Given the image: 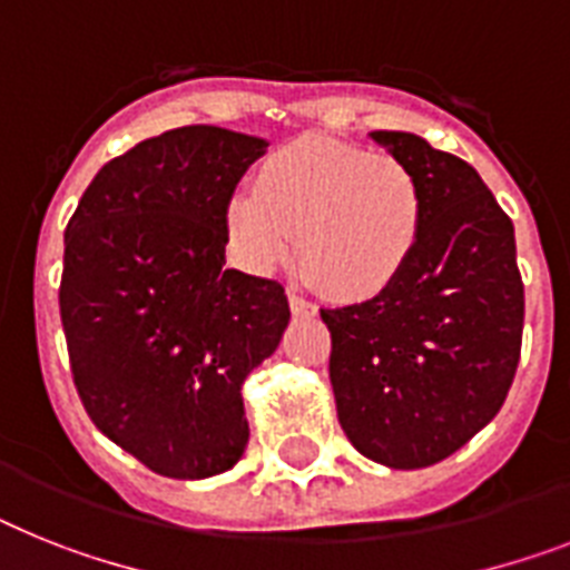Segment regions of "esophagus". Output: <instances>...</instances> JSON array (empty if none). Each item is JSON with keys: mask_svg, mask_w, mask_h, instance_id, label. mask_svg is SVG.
<instances>
[{"mask_svg": "<svg viewBox=\"0 0 570 570\" xmlns=\"http://www.w3.org/2000/svg\"><path fill=\"white\" fill-rule=\"evenodd\" d=\"M288 305L296 317H314V314H317V305L308 303V299H305L303 294H296V291H288Z\"/></svg>", "mask_w": 570, "mask_h": 570, "instance_id": "esophagus-1", "label": "esophagus"}]
</instances>
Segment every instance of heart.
I'll list each match as a JSON object with an SVG mask.
<instances>
[{"instance_id":"heart-1","label":"heart","mask_w":570,"mask_h":570,"mask_svg":"<svg viewBox=\"0 0 570 570\" xmlns=\"http://www.w3.org/2000/svg\"><path fill=\"white\" fill-rule=\"evenodd\" d=\"M420 177L393 154L308 136L258 166L253 191L227 204L229 247L247 271L299 265L328 296L370 303L411 265L422 233Z\"/></svg>"}]
</instances>
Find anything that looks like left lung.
<instances>
[{
  "instance_id": "obj_1",
  "label": "left lung",
  "mask_w": 570,
  "mask_h": 570,
  "mask_svg": "<svg viewBox=\"0 0 570 570\" xmlns=\"http://www.w3.org/2000/svg\"><path fill=\"white\" fill-rule=\"evenodd\" d=\"M373 142L420 177L425 215L411 265L379 299L323 308L328 379L350 443L387 469H425L495 420L524 328L512 220L481 174L416 134Z\"/></svg>"
}]
</instances>
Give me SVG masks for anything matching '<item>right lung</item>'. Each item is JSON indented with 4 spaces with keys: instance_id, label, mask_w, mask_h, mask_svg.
Segmentation results:
<instances>
[{
    "instance_id": "1",
    "label": "right lung",
    "mask_w": 570,
    "mask_h": 570,
    "mask_svg": "<svg viewBox=\"0 0 570 570\" xmlns=\"http://www.w3.org/2000/svg\"><path fill=\"white\" fill-rule=\"evenodd\" d=\"M267 139L189 125L110 159L63 235L60 320L89 420L150 472L242 460V384L288 328L285 288L227 265V204Z\"/></svg>"
}]
</instances>
